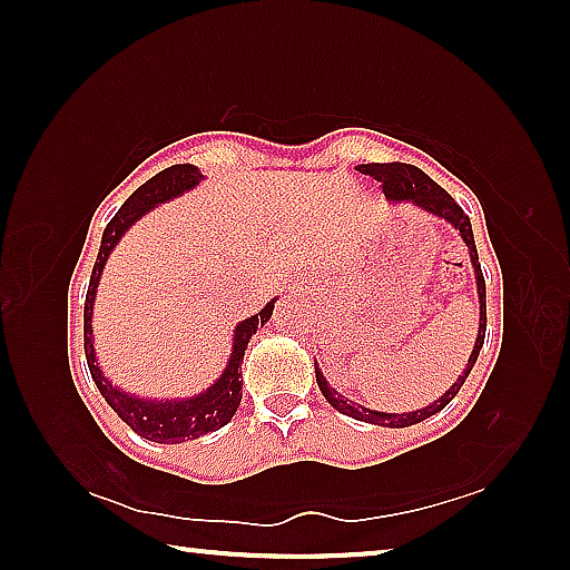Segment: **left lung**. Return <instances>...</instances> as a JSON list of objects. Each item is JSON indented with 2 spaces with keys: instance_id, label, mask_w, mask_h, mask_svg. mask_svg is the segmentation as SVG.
Returning <instances> with one entry per match:
<instances>
[{
  "instance_id": "obj_1",
  "label": "left lung",
  "mask_w": 570,
  "mask_h": 570,
  "mask_svg": "<svg viewBox=\"0 0 570 570\" xmlns=\"http://www.w3.org/2000/svg\"><path fill=\"white\" fill-rule=\"evenodd\" d=\"M360 173H364V176H372L374 180H380L384 198L392 200V204H412V206L422 208L424 214L448 220V224L460 234L462 244L468 246L470 264H472V268H475L478 302H480V324H478L475 346H472L465 370H462L460 377L452 382V387L445 390V394H440L435 402H430L428 407L412 410V412H377V410L364 407V404L352 402L350 397H344L342 392H336L332 384L326 382L324 372L320 370V364L314 362L316 384H320L322 394H324L326 402H330L334 410H340L342 414H350V417H354V420H362V422H370V424H380V428L400 430V428H410V424H417L422 420H428V417H432V414H438L440 410H445L448 404L455 400V394L460 392L462 384H465L470 370L478 362V354L482 350V342H485V326H488L485 278H482V272H480L475 236H472L470 218L465 216V210H462L455 204V198H452L445 188H440L438 183L428 176V173H422L420 168H414V166H407V163H364V166H360Z\"/></svg>"
}]
</instances>
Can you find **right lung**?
I'll list each match as a JSON object with an SVG mask.
<instances>
[{
	"instance_id": "obj_1",
	"label": "right lung",
	"mask_w": 570,
	"mask_h": 570,
	"mask_svg": "<svg viewBox=\"0 0 570 570\" xmlns=\"http://www.w3.org/2000/svg\"><path fill=\"white\" fill-rule=\"evenodd\" d=\"M204 180V173L190 163L183 166H170L153 176L148 183L132 193L125 200L118 214L112 216L108 228L102 230L98 262L92 266L88 296H85V356H88V366L92 374V382L98 384L105 402L118 412V417L128 424L130 430L138 432L140 438L150 442H160V445H178V442L196 440L208 432H216L224 428L234 417L240 404V390H244V380H240V364H244V354L248 340L264 326L274 314L276 298H272L262 312L248 316V320L238 322L234 326V344H230L228 362L220 372V377L206 387L204 392L193 394V397H178V400H156V397H140V394L125 392L118 384H112L98 364V354H95V334H92V308L95 296H98V286L102 278V268L108 264L115 246L120 238L128 234L135 220H140L153 208L166 204L170 198H178L190 188H196Z\"/></svg>"
}]
</instances>
